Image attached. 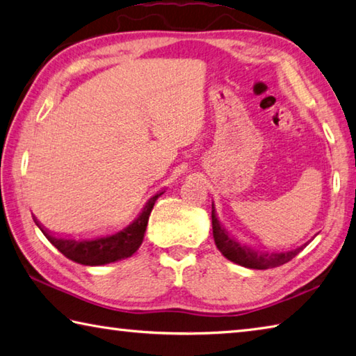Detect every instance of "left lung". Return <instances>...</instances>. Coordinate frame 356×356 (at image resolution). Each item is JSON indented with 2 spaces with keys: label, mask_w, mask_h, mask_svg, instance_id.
<instances>
[{
  "label": "left lung",
  "mask_w": 356,
  "mask_h": 356,
  "mask_svg": "<svg viewBox=\"0 0 356 356\" xmlns=\"http://www.w3.org/2000/svg\"><path fill=\"white\" fill-rule=\"evenodd\" d=\"M211 227H213V238H215L216 248L219 252L227 258V260L234 261L240 266L250 268V269H269L282 266L307 248L308 243L299 245L296 249L289 250H258L250 245H245L238 243L234 236L229 235V232L222 227V224L219 222L216 216L215 205L211 204Z\"/></svg>",
  "instance_id": "1"
}]
</instances>
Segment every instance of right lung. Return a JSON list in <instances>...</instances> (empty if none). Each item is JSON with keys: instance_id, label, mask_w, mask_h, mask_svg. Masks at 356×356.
<instances>
[{"instance_id": "1", "label": "right lung", "mask_w": 356, "mask_h": 356, "mask_svg": "<svg viewBox=\"0 0 356 356\" xmlns=\"http://www.w3.org/2000/svg\"><path fill=\"white\" fill-rule=\"evenodd\" d=\"M163 193L165 191H159L147 200L138 213V216L127 227L106 236L79 238V240L68 236H57L51 234L48 229H44L35 218L34 221L38 225V229L42 230V234L48 238V241L70 260L86 264V266H101V264L124 260V258L132 257L138 250L141 243H143L147 219H149L154 204Z\"/></svg>"}]
</instances>
